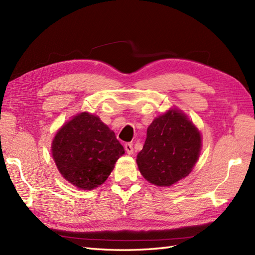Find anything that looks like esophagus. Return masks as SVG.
<instances>
[{
	"label": "esophagus",
	"mask_w": 255,
	"mask_h": 255,
	"mask_svg": "<svg viewBox=\"0 0 255 255\" xmlns=\"http://www.w3.org/2000/svg\"><path fill=\"white\" fill-rule=\"evenodd\" d=\"M125 148H126V151L128 152V154H133V152H134V149H133V146H132V143H126L125 144Z\"/></svg>",
	"instance_id": "34e87169"
}]
</instances>
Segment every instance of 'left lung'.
<instances>
[{"label": "left lung", "instance_id": "left-lung-1", "mask_svg": "<svg viewBox=\"0 0 255 255\" xmlns=\"http://www.w3.org/2000/svg\"><path fill=\"white\" fill-rule=\"evenodd\" d=\"M201 148L199 130L182 112L174 108L148 127L146 141L136 162L147 181L170 187L191 173Z\"/></svg>", "mask_w": 255, "mask_h": 255}]
</instances>
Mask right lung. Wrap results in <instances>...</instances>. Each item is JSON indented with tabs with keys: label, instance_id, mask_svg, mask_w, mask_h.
<instances>
[{
	"label": "right lung",
	"instance_id": "right-lung-1",
	"mask_svg": "<svg viewBox=\"0 0 255 255\" xmlns=\"http://www.w3.org/2000/svg\"><path fill=\"white\" fill-rule=\"evenodd\" d=\"M60 174L81 190L104 183L125 149L98 116L80 113L66 122L51 144Z\"/></svg>",
	"mask_w": 255,
	"mask_h": 255
}]
</instances>
